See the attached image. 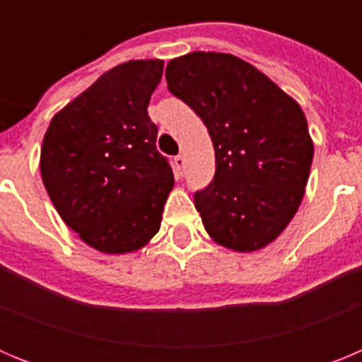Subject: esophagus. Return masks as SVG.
<instances>
[{"mask_svg": "<svg viewBox=\"0 0 362 362\" xmlns=\"http://www.w3.org/2000/svg\"><path fill=\"white\" fill-rule=\"evenodd\" d=\"M185 163H187V159H185L183 156H175L174 158V166H175V170H177V174H183Z\"/></svg>", "mask_w": 362, "mask_h": 362, "instance_id": "1", "label": "esophagus"}]
</instances>
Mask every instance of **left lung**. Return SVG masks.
Wrapping results in <instances>:
<instances>
[{"label":"left lung","instance_id":"8db88e82","mask_svg":"<svg viewBox=\"0 0 362 362\" xmlns=\"http://www.w3.org/2000/svg\"><path fill=\"white\" fill-rule=\"evenodd\" d=\"M166 83L203 119L216 150V175L196 194L204 230L235 252L276 241L299 209L313 159L299 103L232 54L175 57Z\"/></svg>","mask_w":362,"mask_h":362}]
</instances>
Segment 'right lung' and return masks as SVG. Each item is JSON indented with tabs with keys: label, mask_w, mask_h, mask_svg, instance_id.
I'll use <instances>...</instances> for the list:
<instances>
[{
	"label": "right lung",
	"mask_w": 362,
	"mask_h": 362,
	"mask_svg": "<svg viewBox=\"0 0 362 362\" xmlns=\"http://www.w3.org/2000/svg\"><path fill=\"white\" fill-rule=\"evenodd\" d=\"M161 59H132L105 72L57 112L45 132L40 170L65 225L103 254H129L159 232L174 188L156 150L146 107Z\"/></svg>",
	"instance_id": "1"
}]
</instances>
